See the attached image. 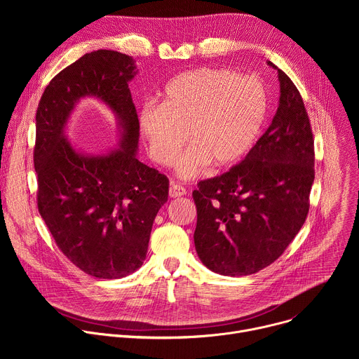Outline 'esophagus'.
Here are the masks:
<instances>
[{"label": "esophagus", "mask_w": 359, "mask_h": 359, "mask_svg": "<svg viewBox=\"0 0 359 359\" xmlns=\"http://www.w3.org/2000/svg\"><path fill=\"white\" fill-rule=\"evenodd\" d=\"M184 194H186V189H184V187H182V186L176 184V183H172V184H170V187H169V196H170V197L176 198V197H182V196H184Z\"/></svg>", "instance_id": "esophagus-1"}]
</instances>
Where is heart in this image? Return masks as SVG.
I'll return each mask as SVG.
<instances>
[{"mask_svg": "<svg viewBox=\"0 0 359 359\" xmlns=\"http://www.w3.org/2000/svg\"><path fill=\"white\" fill-rule=\"evenodd\" d=\"M269 114L264 85L227 68H198L170 79L161 105L144 104L137 125L151 159L172 166L186 142L191 147L177 162L183 179L210 163L227 169L257 142Z\"/></svg>", "mask_w": 359, "mask_h": 359, "instance_id": "b5f03b06", "label": "heart"}]
</instances>
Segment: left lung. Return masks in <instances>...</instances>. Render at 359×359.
<instances>
[{"instance_id": "left-lung-1", "label": "left lung", "mask_w": 359, "mask_h": 359, "mask_svg": "<svg viewBox=\"0 0 359 359\" xmlns=\"http://www.w3.org/2000/svg\"><path fill=\"white\" fill-rule=\"evenodd\" d=\"M277 74L278 108L266 133L241 163L198 182L193 191L197 255L222 276H250L274 263L309 215L314 183L310 119L292 81L281 69Z\"/></svg>"}]
</instances>
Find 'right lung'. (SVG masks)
Instances as JSON below:
<instances>
[{"label":"right lung","mask_w":359,"mask_h":359,"mask_svg":"<svg viewBox=\"0 0 359 359\" xmlns=\"http://www.w3.org/2000/svg\"><path fill=\"white\" fill-rule=\"evenodd\" d=\"M136 75L133 57L93 50L49 82L36 111L38 210L61 251L96 278H122L143 264L153 222L169 194L168 177L137 159L129 90ZM85 97L114 112L116 148L89 154L67 139L70 115Z\"/></svg>","instance_id":"1"}]
</instances>
